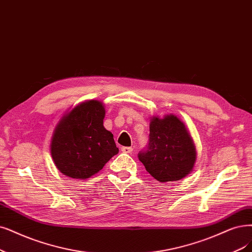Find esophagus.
<instances>
[{
    "mask_svg": "<svg viewBox=\"0 0 252 252\" xmlns=\"http://www.w3.org/2000/svg\"><path fill=\"white\" fill-rule=\"evenodd\" d=\"M121 152L125 154H129L133 152V148L131 146H124V147H121Z\"/></svg>",
    "mask_w": 252,
    "mask_h": 252,
    "instance_id": "1",
    "label": "esophagus"
}]
</instances>
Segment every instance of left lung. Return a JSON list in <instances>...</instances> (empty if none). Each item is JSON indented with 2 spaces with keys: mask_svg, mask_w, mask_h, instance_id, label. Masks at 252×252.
<instances>
[{
  "mask_svg": "<svg viewBox=\"0 0 252 252\" xmlns=\"http://www.w3.org/2000/svg\"><path fill=\"white\" fill-rule=\"evenodd\" d=\"M146 171L161 183L180 181L193 169L196 148L187 127L173 114L153 116L147 150L138 154Z\"/></svg>",
  "mask_w": 252,
  "mask_h": 252,
  "instance_id": "left-lung-1",
  "label": "left lung"
}]
</instances>
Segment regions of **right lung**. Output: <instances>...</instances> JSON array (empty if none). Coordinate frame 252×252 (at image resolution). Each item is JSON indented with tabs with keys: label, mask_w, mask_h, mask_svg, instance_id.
<instances>
[{
	"label": "right lung",
	"mask_w": 252,
	"mask_h": 252,
	"mask_svg": "<svg viewBox=\"0 0 252 252\" xmlns=\"http://www.w3.org/2000/svg\"><path fill=\"white\" fill-rule=\"evenodd\" d=\"M105 114L102 102L91 99L71 109L56 126L51 155L64 175L86 180L118 154L113 134L104 126Z\"/></svg>",
	"instance_id": "obj_1"
}]
</instances>
